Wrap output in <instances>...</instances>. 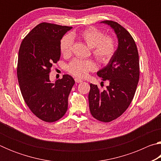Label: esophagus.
<instances>
[{"label":"esophagus","mask_w":161,"mask_h":161,"mask_svg":"<svg viewBox=\"0 0 161 161\" xmlns=\"http://www.w3.org/2000/svg\"><path fill=\"white\" fill-rule=\"evenodd\" d=\"M75 82H77V83H80V82H82V81H83L81 80H80V79H77V78L75 79Z\"/></svg>","instance_id":"obj_1"}]
</instances>
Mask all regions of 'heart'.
<instances>
[{"mask_svg": "<svg viewBox=\"0 0 161 161\" xmlns=\"http://www.w3.org/2000/svg\"><path fill=\"white\" fill-rule=\"evenodd\" d=\"M75 34L66 35L60 42V50L64 56H69L72 53L73 44L72 38ZM77 37L85 44L92 48V54L98 61L107 63L112 58L116 51V43L114 37L103 36L102 31L94 28L84 30L77 35ZM97 69L96 64L91 60H81L75 59L70 62L68 67L69 72L78 77H86L89 72Z\"/></svg>", "mask_w": 161, "mask_h": 161, "instance_id": "b5f03b06", "label": "heart"}]
</instances>
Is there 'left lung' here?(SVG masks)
<instances>
[{
    "label": "left lung",
    "instance_id": "left-lung-1",
    "mask_svg": "<svg viewBox=\"0 0 161 161\" xmlns=\"http://www.w3.org/2000/svg\"><path fill=\"white\" fill-rule=\"evenodd\" d=\"M114 30L118 47L108 64L97 72L108 85L100 91L97 85L90 84L89 109L95 119L109 122L118 118L129 107L134 97L139 80V59L135 41L130 33L119 23L104 20Z\"/></svg>",
    "mask_w": 161,
    "mask_h": 161
}]
</instances>
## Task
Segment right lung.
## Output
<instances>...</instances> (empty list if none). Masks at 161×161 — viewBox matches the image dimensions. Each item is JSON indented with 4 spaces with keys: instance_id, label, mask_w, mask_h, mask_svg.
<instances>
[{
    "instance_id": "right-lung-1",
    "label": "right lung",
    "mask_w": 161,
    "mask_h": 161,
    "mask_svg": "<svg viewBox=\"0 0 161 161\" xmlns=\"http://www.w3.org/2000/svg\"><path fill=\"white\" fill-rule=\"evenodd\" d=\"M71 29L40 23L26 35L19 50L17 75L22 95L32 112L47 122L64 115L75 83L69 75L55 81L50 80L51 67L60 58L62 38Z\"/></svg>"
}]
</instances>
